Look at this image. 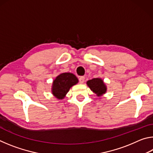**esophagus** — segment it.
<instances>
[{
    "mask_svg": "<svg viewBox=\"0 0 153 153\" xmlns=\"http://www.w3.org/2000/svg\"><path fill=\"white\" fill-rule=\"evenodd\" d=\"M84 80H85V77L84 76H81L79 77V82L80 84H83V83L84 82Z\"/></svg>",
    "mask_w": 153,
    "mask_h": 153,
    "instance_id": "esophagus-1",
    "label": "esophagus"
}]
</instances>
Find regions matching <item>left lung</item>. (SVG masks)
Wrapping results in <instances>:
<instances>
[{"label": "left lung", "mask_w": 153, "mask_h": 153, "mask_svg": "<svg viewBox=\"0 0 153 153\" xmlns=\"http://www.w3.org/2000/svg\"><path fill=\"white\" fill-rule=\"evenodd\" d=\"M87 86L90 88L94 94L98 97H101L107 92V88L104 81L100 77L90 79L86 82Z\"/></svg>", "instance_id": "8db88e82"}]
</instances>
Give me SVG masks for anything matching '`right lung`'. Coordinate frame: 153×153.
Returning <instances> with one entry per match:
<instances>
[{"label": "right lung", "mask_w": 153, "mask_h": 153, "mask_svg": "<svg viewBox=\"0 0 153 153\" xmlns=\"http://www.w3.org/2000/svg\"><path fill=\"white\" fill-rule=\"evenodd\" d=\"M78 79L71 73H61L53 80L51 92L56 98L62 100L65 97L71 88L78 83Z\"/></svg>", "instance_id": "1"}]
</instances>
